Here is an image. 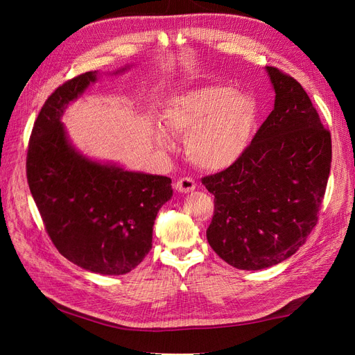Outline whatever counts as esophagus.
I'll return each mask as SVG.
<instances>
[{
  "label": "esophagus",
  "instance_id": "34e87169",
  "mask_svg": "<svg viewBox=\"0 0 355 355\" xmlns=\"http://www.w3.org/2000/svg\"><path fill=\"white\" fill-rule=\"evenodd\" d=\"M175 187H176V189H178L179 192H184V194H187V192L194 191L196 187H197V184H196V180L192 179V178L185 176V178H180V179L176 182Z\"/></svg>",
  "mask_w": 355,
  "mask_h": 355
}]
</instances>
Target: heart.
Segmentation results:
<instances>
[{"instance_id": "b5f03b06", "label": "heart", "mask_w": 355, "mask_h": 355, "mask_svg": "<svg viewBox=\"0 0 355 355\" xmlns=\"http://www.w3.org/2000/svg\"><path fill=\"white\" fill-rule=\"evenodd\" d=\"M171 133L185 136L187 155L196 166L218 170L235 163L250 145L257 125V105L249 94L230 85H202L171 98L163 114ZM159 146L171 141L155 130Z\"/></svg>"}]
</instances>
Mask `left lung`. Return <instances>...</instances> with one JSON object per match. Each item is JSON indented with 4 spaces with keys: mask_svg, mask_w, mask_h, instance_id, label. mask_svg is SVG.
<instances>
[{
    "mask_svg": "<svg viewBox=\"0 0 355 355\" xmlns=\"http://www.w3.org/2000/svg\"><path fill=\"white\" fill-rule=\"evenodd\" d=\"M274 110L244 154L201 179L214 196L207 241L239 270H263L297 252L318 222L331 163L330 132L293 77L266 67Z\"/></svg>",
    "mask_w": 355,
    "mask_h": 355,
    "instance_id": "obj_1",
    "label": "left lung"
}]
</instances>
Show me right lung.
I'll return each mask as SVG.
<instances>
[{"mask_svg": "<svg viewBox=\"0 0 355 355\" xmlns=\"http://www.w3.org/2000/svg\"><path fill=\"white\" fill-rule=\"evenodd\" d=\"M96 77L77 75L49 96L31 133L26 178L59 253L87 271L123 275L151 250L154 220L173 189L167 176L96 163L69 145L60 116Z\"/></svg>", "mask_w": 355, "mask_h": 355, "instance_id": "right-lung-1", "label": "right lung"}]
</instances>
